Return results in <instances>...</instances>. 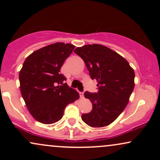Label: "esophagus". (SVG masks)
<instances>
[{
  "mask_svg": "<svg viewBox=\"0 0 160 160\" xmlns=\"http://www.w3.org/2000/svg\"><path fill=\"white\" fill-rule=\"evenodd\" d=\"M80 98H83V97H84L83 92H80Z\"/></svg>",
  "mask_w": 160,
  "mask_h": 160,
  "instance_id": "34e87169",
  "label": "esophagus"
}]
</instances>
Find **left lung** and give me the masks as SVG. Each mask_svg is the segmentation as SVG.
Here are the masks:
<instances>
[{
  "mask_svg": "<svg viewBox=\"0 0 160 160\" xmlns=\"http://www.w3.org/2000/svg\"><path fill=\"white\" fill-rule=\"evenodd\" d=\"M74 52L82 58L92 80H97V93L86 92L92 110L83 113L82 120L91 127L108 126L124 111L135 87V71L115 51L101 44L78 47Z\"/></svg>",
  "mask_w": 160,
  "mask_h": 160,
  "instance_id": "1",
  "label": "left lung"
}]
</instances>
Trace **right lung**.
Listing matches in <instances>:
<instances>
[{
  "mask_svg": "<svg viewBox=\"0 0 160 160\" xmlns=\"http://www.w3.org/2000/svg\"><path fill=\"white\" fill-rule=\"evenodd\" d=\"M74 47L61 42L46 46L29 55L20 70L22 96L32 117L41 123L58 122L66 106L80 98L78 92L64 83L66 78L60 74Z\"/></svg>",
  "mask_w": 160,
  "mask_h": 160,
  "instance_id": "obj_1",
  "label": "right lung"
}]
</instances>
